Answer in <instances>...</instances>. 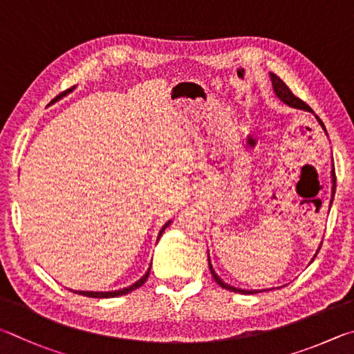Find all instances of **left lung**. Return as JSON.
I'll list each match as a JSON object with an SVG mask.
<instances>
[{
	"instance_id": "1",
	"label": "left lung",
	"mask_w": 354,
	"mask_h": 354,
	"mask_svg": "<svg viewBox=\"0 0 354 354\" xmlns=\"http://www.w3.org/2000/svg\"><path fill=\"white\" fill-rule=\"evenodd\" d=\"M270 80H272V86H274V91H275V95H277V97L280 99L281 102H284L286 105H289V107H294V109H300V110H306V111H313L311 110V107H309L308 104H305L301 101V99H299L297 97L292 91L289 90V86L283 82V80L277 76V74H274V73H270ZM314 113V111H313ZM315 118H317V121H319V124L322 126V129L325 130V133H326V129H325V126H324V122L320 121V118L315 115ZM331 177H333V197H331V203H333V199H334V191H336V177H334V171L331 172ZM208 266H209V270H212V275H213V278L216 280V283L219 284L221 288H224V289H227V290H233V292H238V294H258V292H264V290H270V289H263V290H245V289H239V288H233V286H230V284H227L225 281H222L221 278H219V275L216 274L214 272V269H213V266H212V261H209V255H208Z\"/></svg>"
}]
</instances>
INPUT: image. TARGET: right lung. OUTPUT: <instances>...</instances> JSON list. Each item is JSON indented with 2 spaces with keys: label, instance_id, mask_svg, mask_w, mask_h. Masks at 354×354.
Segmentation results:
<instances>
[{
  "label": "right lung",
  "instance_id": "1",
  "mask_svg": "<svg viewBox=\"0 0 354 354\" xmlns=\"http://www.w3.org/2000/svg\"><path fill=\"white\" fill-rule=\"evenodd\" d=\"M74 90V86L73 88H70V90H66V91H64V93H60V95L57 96V97H54L53 99V102H55V101H59L60 97H64V96H66V93H70V91H73ZM51 102V104H53ZM171 224V221L169 222H166V224L163 225V228H161L160 230V233H158V238L161 236V234H163V232H165V228ZM158 241V239H157ZM149 272H151V268L147 269V272L145 275H142L138 281H135L132 286H129V288H124V289H118V290H110V292H93V290H73L74 294H79V295H85V297H91V299H110V297H120V295H126V294H129V292H132V290H135V289H138V288H141L142 284H145V281L147 280V277H149Z\"/></svg>",
  "mask_w": 354,
  "mask_h": 354
}]
</instances>
